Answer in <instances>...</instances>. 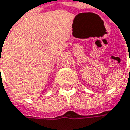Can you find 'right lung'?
Listing matches in <instances>:
<instances>
[{
    "instance_id": "1",
    "label": "right lung",
    "mask_w": 130,
    "mask_h": 130,
    "mask_svg": "<svg viewBox=\"0 0 130 130\" xmlns=\"http://www.w3.org/2000/svg\"><path fill=\"white\" fill-rule=\"evenodd\" d=\"M0 56H1V55H0ZM0 60H1V58H0Z\"/></svg>"
}]
</instances>
